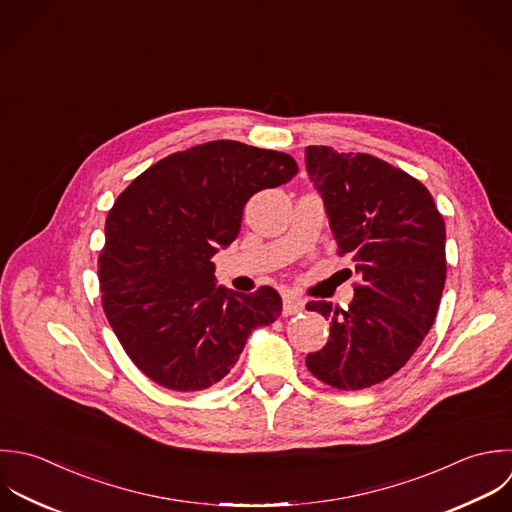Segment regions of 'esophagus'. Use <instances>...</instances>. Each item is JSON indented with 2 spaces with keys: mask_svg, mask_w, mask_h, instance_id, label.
<instances>
[{
  "mask_svg": "<svg viewBox=\"0 0 512 512\" xmlns=\"http://www.w3.org/2000/svg\"><path fill=\"white\" fill-rule=\"evenodd\" d=\"M303 307H305L303 299H299L295 295H285V299H283V315H295V313L303 311Z\"/></svg>",
  "mask_w": 512,
  "mask_h": 512,
  "instance_id": "obj_1",
  "label": "esophagus"
}]
</instances>
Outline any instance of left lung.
I'll list each match as a JSON object with an SVG mask.
<instances>
[{
    "instance_id": "8db88e82",
    "label": "left lung",
    "mask_w": 512,
    "mask_h": 512,
    "mask_svg": "<svg viewBox=\"0 0 512 512\" xmlns=\"http://www.w3.org/2000/svg\"><path fill=\"white\" fill-rule=\"evenodd\" d=\"M305 165L339 255L351 253L363 277L349 309L307 305L331 321V335L305 363L335 389H367L403 369L435 323L447 279L445 221L421 181L379 157L309 145Z\"/></svg>"
}]
</instances>
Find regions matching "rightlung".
I'll return each instance as SVG.
<instances>
[{"mask_svg":"<svg viewBox=\"0 0 512 512\" xmlns=\"http://www.w3.org/2000/svg\"><path fill=\"white\" fill-rule=\"evenodd\" d=\"M297 171L287 153L219 139L167 155L117 197L99 255L101 303L151 381L171 391L219 383L249 335L281 315L273 287L217 285L211 257L237 239L245 203Z\"/></svg>","mask_w":512,"mask_h":512,"instance_id":"1","label":"right lung"}]
</instances>
